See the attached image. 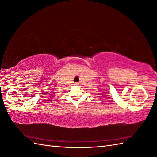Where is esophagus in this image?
<instances>
[{
  "label": "esophagus",
  "instance_id": "esophagus-1",
  "mask_svg": "<svg viewBox=\"0 0 157 157\" xmlns=\"http://www.w3.org/2000/svg\"><path fill=\"white\" fill-rule=\"evenodd\" d=\"M75 85H78V84L77 83H76V84Z\"/></svg>",
  "mask_w": 157,
  "mask_h": 157
}]
</instances>
